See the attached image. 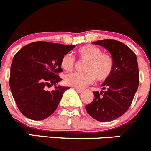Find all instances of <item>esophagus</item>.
<instances>
[{"instance_id":"1","label":"esophagus","mask_w":151,"mask_h":151,"mask_svg":"<svg viewBox=\"0 0 151 151\" xmlns=\"http://www.w3.org/2000/svg\"><path fill=\"white\" fill-rule=\"evenodd\" d=\"M74 88L76 90V91H77V92H78V93H81L83 91V90L80 89V88Z\"/></svg>"}]
</instances>
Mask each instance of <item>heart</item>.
Listing matches in <instances>:
<instances>
[{
  "mask_svg": "<svg viewBox=\"0 0 151 151\" xmlns=\"http://www.w3.org/2000/svg\"><path fill=\"white\" fill-rule=\"evenodd\" d=\"M77 57L81 61H86L83 73L73 72L65 76L66 85L74 88H83L92 83L96 79L99 82L108 80L114 69V60L109 53H102V50L92 45H86L76 51ZM74 56L65 54L60 62L62 68L66 71H72L75 66Z\"/></svg>",
  "mask_w": 151,
  "mask_h": 151,
  "instance_id": "obj_1",
  "label": "heart"
}]
</instances>
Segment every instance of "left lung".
Returning a JSON list of instances; mask_svg holds the SVG:
<instances>
[{
  "instance_id": "1",
  "label": "left lung",
  "mask_w": 151,
  "mask_h": 151,
  "mask_svg": "<svg viewBox=\"0 0 151 151\" xmlns=\"http://www.w3.org/2000/svg\"><path fill=\"white\" fill-rule=\"evenodd\" d=\"M107 49L114 60L112 75L102 84L106 91H94V99L86 106L87 112L101 122H111L125 113L130 106L139 83L137 58L128 46L115 39L92 42Z\"/></svg>"
}]
</instances>
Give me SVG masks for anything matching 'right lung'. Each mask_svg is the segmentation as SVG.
<instances>
[{
  "label": "right lung",
  "mask_w": 151,
  "mask_h": 151,
  "mask_svg": "<svg viewBox=\"0 0 151 151\" xmlns=\"http://www.w3.org/2000/svg\"><path fill=\"white\" fill-rule=\"evenodd\" d=\"M75 45L47 42H35L24 46L14 56L10 68L9 86L20 112L35 121L45 119L56 110L63 93L70 87H46L62 79L60 62Z\"/></svg>",
  "instance_id": "add662e5"
}]
</instances>
